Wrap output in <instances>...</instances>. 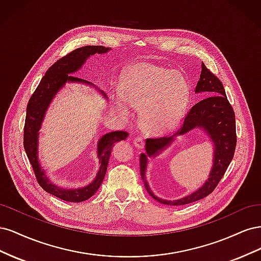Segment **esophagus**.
<instances>
[{"instance_id": "esophagus-1", "label": "esophagus", "mask_w": 261, "mask_h": 261, "mask_svg": "<svg viewBox=\"0 0 261 261\" xmlns=\"http://www.w3.org/2000/svg\"><path fill=\"white\" fill-rule=\"evenodd\" d=\"M133 143H134V146L138 149H143L145 147V140L143 137H140V136H137L134 138Z\"/></svg>"}]
</instances>
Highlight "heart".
Here are the masks:
<instances>
[{
  "mask_svg": "<svg viewBox=\"0 0 261 261\" xmlns=\"http://www.w3.org/2000/svg\"><path fill=\"white\" fill-rule=\"evenodd\" d=\"M189 93L188 82L179 72L141 62L123 75L114 102L125 115L130 114V107L140 109V121L148 132L165 133L181 120Z\"/></svg>",
  "mask_w": 261,
  "mask_h": 261,
  "instance_id": "1",
  "label": "heart"
}]
</instances>
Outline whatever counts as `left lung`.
I'll use <instances>...</instances> for the list:
<instances>
[{"mask_svg":"<svg viewBox=\"0 0 261 261\" xmlns=\"http://www.w3.org/2000/svg\"><path fill=\"white\" fill-rule=\"evenodd\" d=\"M204 93L208 96L191 109L185 116L181 127L172 136L159 138H148L146 140V153L140 154V175L149 195L169 206H181L200 200L213 192L230 165L236 146L235 115L227 101L224 87L220 80L213 75L206 65L201 63V74L195 88V93ZM199 129L214 145L213 167L208 179L192 194L183 199L169 201L160 199L154 195L149 188L145 177L149 157H155L166 149L177 139L189 131Z\"/></svg>","mask_w":261,"mask_h":261,"instance_id":"left-lung-1","label":"left lung"}]
</instances>
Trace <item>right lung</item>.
Segmentation results:
<instances>
[{"label":"right lung","instance_id":"add662e5","mask_svg":"<svg viewBox=\"0 0 261 261\" xmlns=\"http://www.w3.org/2000/svg\"><path fill=\"white\" fill-rule=\"evenodd\" d=\"M111 50L102 45H86L78 48L67 54L66 57L60 59L58 62L46 70L45 75L37 87L34 94L29 99L27 105V114L23 128V147L29 159L31 167L34 169L37 180L46 193H49L58 198L69 201L81 202L89 199L97 193L99 187L106 176L108 169L109 158L112 151V147L115 143L125 140L128 137L126 132H111L101 136L97 143V156L99 159V171L96 177L88 185L78 188H67L59 186L48 177L45 170L41 167L39 160V135L42 126L45 112L49 109L54 97L64 88L66 84H83L93 87L101 96L107 100V94L100 90L92 83L87 82L82 78L73 76L80 70L85 63L94 54H105Z\"/></svg>","mask_w":261,"mask_h":261}]
</instances>
